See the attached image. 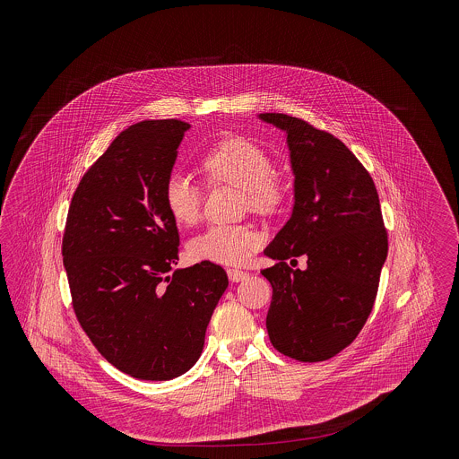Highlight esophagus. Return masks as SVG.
Segmentation results:
<instances>
[{
    "label": "esophagus",
    "mask_w": 459,
    "mask_h": 459,
    "mask_svg": "<svg viewBox=\"0 0 459 459\" xmlns=\"http://www.w3.org/2000/svg\"><path fill=\"white\" fill-rule=\"evenodd\" d=\"M228 277L231 282H240V281L247 279L249 273L244 270H238V268H228Z\"/></svg>",
    "instance_id": "obj_1"
}]
</instances>
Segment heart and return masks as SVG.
<instances>
[{"label":"heart","mask_w":459,"mask_h":459,"mask_svg":"<svg viewBox=\"0 0 459 459\" xmlns=\"http://www.w3.org/2000/svg\"><path fill=\"white\" fill-rule=\"evenodd\" d=\"M199 169L208 184H230L244 191L246 204L258 213L277 212L288 197L286 182L272 171V159L260 144L231 135L210 146ZM164 203L171 217L184 226L201 213L203 191L186 173H173L164 184ZM262 235L246 224H213L189 242V253L199 262L242 264L262 246Z\"/></svg>","instance_id":"obj_1"}]
</instances>
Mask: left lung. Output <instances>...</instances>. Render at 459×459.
Masks as SVG:
<instances>
[{
    "mask_svg": "<svg viewBox=\"0 0 459 459\" xmlns=\"http://www.w3.org/2000/svg\"><path fill=\"white\" fill-rule=\"evenodd\" d=\"M260 120L286 132L293 182L288 222L264 249L275 264L266 315L275 350L300 360H327L362 330L387 260V231L371 175L325 131L282 113ZM308 258L304 270L287 260ZM295 266V264H293Z\"/></svg>",
    "mask_w": 459,
    "mask_h": 459,
    "instance_id": "1",
    "label": "left lung"
}]
</instances>
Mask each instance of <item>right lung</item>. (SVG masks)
I'll list each match as a JSON object with an SVG mask.
<instances>
[{
  "label": "right lung",
  "instance_id": "obj_1",
  "mask_svg": "<svg viewBox=\"0 0 459 459\" xmlns=\"http://www.w3.org/2000/svg\"><path fill=\"white\" fill-rule=\"evenodd\" d=\"M191 129L144 120L118 134L81 178L66 217L65 264L75 316L109 364L166 382L199 359L228 288L222 266L178 262L180 235L164 184Z\"/></svg>",
  "mask_w": 459,
  "mask_h": 459
}]
</instances>
